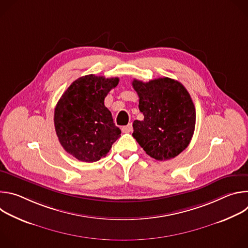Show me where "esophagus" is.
<instances>
[{"instance_id":"34e87169","label":"esophagus","mask_w":248,"mask_h":248,"mask_svg":"<svg viewBox=\"0 0 248 248\" xmlns=\"http://www.w3.org/2000/svg\"><path fill=\"white\" fill-rule=\"evenodd\" d=\"M122 131H123V132H125V133L131 132V131H132V124H126V125L123 126V127H122Z\"/></svg>"}]
</instances>
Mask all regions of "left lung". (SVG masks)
<instances>
[{"instance_id": "obj_1", "label": "left lung", "mask_w": 248, "mask_h": 248, "mask_svg": "<svg viewBox=\"0 0 248 248\" xmlns=\"http://www.w3.org/2000/svg\"><path fill=\"white\" fill-rule=\"evenodd\" d=\"M143 121L133 122L132 136L147 155L166 161L178 156L192 138L196 113L186 87L169 78L143 82L133 79Z\"/></svg>"}]
</instances>
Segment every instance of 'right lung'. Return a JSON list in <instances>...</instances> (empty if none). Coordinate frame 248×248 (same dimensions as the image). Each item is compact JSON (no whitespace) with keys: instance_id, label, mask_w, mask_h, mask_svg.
<instances>
[{"instance_id":"right-lung-1","label":"right lung","mask_w":248,"mask_h":248,"mask_svg":"<svg viewBox=\"0 0 248 248\" xmlns=\"http://www.w3.org/2000/svg\"><path fill=\"white\" fill-rule=\"evenodd\" d=\"M119 81V78L88 75L75 80L60 98L54 114L56 133L63 149L78 160H100L121 136V129L104 105Z\"/></svg>"}]
</instances>
